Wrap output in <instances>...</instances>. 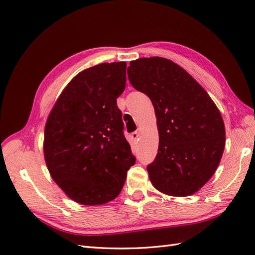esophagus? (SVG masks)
I'll return each instance as SVG.
<instances>
[{
  "mask_svg": "<svg viewBox=\"0 0 255 255\" xmlns=\"http://www.w3.org/2000/svg\"><path fill=\"white\" fill-rule=\"evenodd\" d=\"M139 135H140L139 130H135V132L132 133V138L134 140H138V139H139Z\"/></svg>",
  "mask_w": 255,
  "mask_h": 255,
  "instance_id": "esophagus-1",
  "label": "esophagus"
}]
</instances>
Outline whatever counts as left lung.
<instances>
[{"label": "left lung", "mask_w": 255, "mask_h": 255, "mask_svg": "<svg viewBox=\"0 0 255 255\" xmlns=\"http://www.w3.org/2000/svg\"><path fill=\"white\" fill-rule=\"evenodd\" d=\"M128 81L152 101L158 151L146 166L153 186L169 196L195 194L217 169L226 144L225 123L207 92L186 71L163 57L139 58Z\"/></svg>", "instance_id": "1"}]
</instances>
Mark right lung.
<instances>
[{"instance_id": "obj_1", "label": "right lung", "mask_w": 255, "mask_h": 255, "mask_svg": "<svg viewBox=\"0 0 255 255\" xmlns=\"http://www.w3.org/2000/svg\"><path fill=\"white\" fill-rule=\"evenodd\" d=\"M125 61L80 72L61 92L44 129V158L53 180L75 202L100 205L117 197L136 161L123 134L117 98Z\"/></svg>"}]
</instances>
